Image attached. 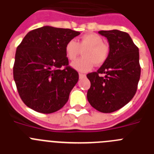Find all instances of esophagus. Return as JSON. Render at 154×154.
<instances>
[{
  "label": "esophagus",
  "mask_w": 154,
  "mask_h": 154,
  "mask_svg": "<svg viewBox=\"0 0 154 154\" xmlns=\"http://www.w3.org/2000/svg\"><path fill=\"white\" fill-rule=\"evenodd\" d=\"M86 77V74H79V77H80V79H82L84 78V77Z\"/></svg>",
  "instance_id": "34e87169"
}]
</instances>
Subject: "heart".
I'll return each mask as SVG.
<instances>
[{"label":"heart","instance_id":"obj_1","mask_svg":"<svg viewBox=\"0 0 154 154\" xmlns=\"http://www.w3.org/2000/svg\"><path fill=\"white\" fill-rule=\"evenodd\" d=\"M80 48H87L83 52V57L79 58L71 63V67L79 72H87L94 65L100 66L107 60L110 49L103 43V38L97 34H84L77 43L75 40H70L65 46L67 58L74 60L80 53Z\"/></svg>","mask_w":154,"mask_h":154}]
</instances>
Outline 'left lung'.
Here are the masks:
<instances>
[{
	"label": "left lung",
	"mask_w": 154,
	"mask_h": 154,
	"mask_svg": "<svg viewBox=\"0 0 154 154\" xmlns=\"http://www.w3.org/2000/svg\"><path fill=\"white\" fill-rule=\"evenodd\" d=\"M106 37L110 53L97 72L87 75L91 81L87 91L90 104L102 113L119 110L132 100L140 77L139 49L127 33L118 30H100ZM104 73V77L99 75Z\"/></svg>",
	"instance_id": "1"
}]
</instances>
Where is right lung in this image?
I'll return each instance as SVG.
<instances>
[{
	"label": "right lung",
	"instance_id": "1",
	"mask_svg": "<svg viewBox=\"0 0 154 154\" xmlns=\"http://www.w3.org/2000/svg\"><path fill=\"white\" fill-rule=\"evenodd\" d=\"M80 34L44 26L27 33L17 48L14 79L20 98L30 109L51 113L67 102L79 75L68 66L65 46Z\"/></svg>",
	"mask_w": 154,
	"mask_h": 154
}]
</instances>
